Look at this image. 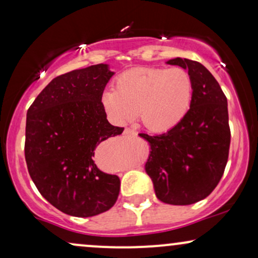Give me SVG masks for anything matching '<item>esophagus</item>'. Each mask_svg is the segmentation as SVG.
Masks as SVG:
<instances>
[{
  "instance_id": "esophagus-1",
  "label": "esophagus",
  "mask_w": 258,
  "mask_h": 258,
  "mask_svg": "<svg viewBox=\"0 0 258 258\" xmlns=\"http://www.w3.org/2000/svg\"><path fill=\"white\" fill-rule=\"evenodd\" d=\"M123 133H125L126 136H133V135H135L136 132L133 131V130H131V128H126L125 131H123Z\"/></svg>"
}]
</instances>
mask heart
Returning <instances> with one entry per match:
<instances>
[{"mask_svg": "<svg viewBox=\"0 0 258 258\" xmlns=\"http://www.w3.org/2000/svg\"><path fill=\"white\" fill-rule=\"evenodd\" d=\"M193 81L182 68H138L121 74L114 88L103 92L102 106L111 122L125 125L137 116L148 130L166 132L184 119Z\"/></svg>", "mask_w": 258, "mask_h": 258, "instance_id": "1", "label": "heart"}]
</instances>
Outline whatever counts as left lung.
<instances>
[{
    "label": "left lung",
    "instance_id": "left-lung-1",
    "mask_svg": "<svg viewBox=\"0 0 258 258\" xmlns=\"http://www.w3.org/2000/svg\"><path fill=\"white\" fill-rule=\"evenodd\" d=\"M166 64L188 70L193 81L190 108L167 132L138 136L149 144L144 170L156 198L171 205H190L211 194L226 168L230 144L227 98L199 61L177 57Z\"/></svg>",
    "mask_w": 258,
    "mask_h": 258
}]
</instances>
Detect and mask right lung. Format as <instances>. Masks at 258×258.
I'll use <instances>...</instances> for the list:
<instances>
[{"mask_svg":"<svg viewBox=\"0 0 258 258\" xmlns=\"http://www.w3.org/2000/svg\"><path fill=\"white\" fill-rule=\"evenodd\" d=\"M114 74L109 64H97L58 76L26 114L29 173L44 199L67 215H99L119 197V177L93 161L96 147L123 131L109 123L100 102Z\"/></svg>","mask_w":258,"mask_h":258,"instance_id":"right-lung-1","label":"right lung"}]
</instances>
